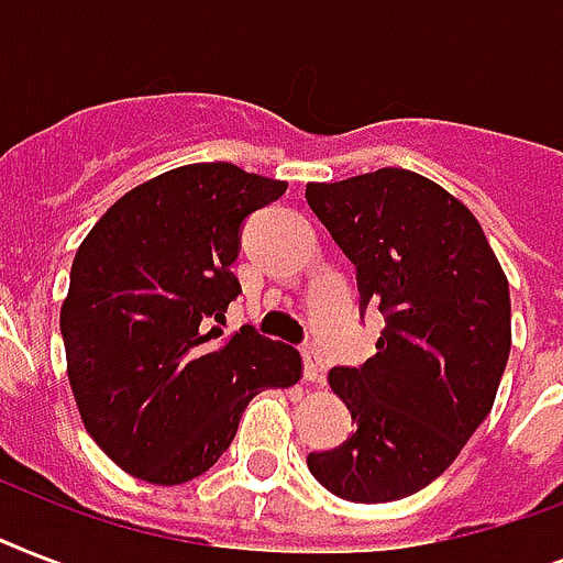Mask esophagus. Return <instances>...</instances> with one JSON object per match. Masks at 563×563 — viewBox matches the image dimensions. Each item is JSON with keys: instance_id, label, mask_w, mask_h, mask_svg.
I'll list each match as a JSON object with an SVG mask.
<instances>
[{"instance_id": "1", "label": "esophagus", "mask_w": 563, "mask_h": 563, "mask_svg": "<svg viewBox=\"0 0 563 563\" xmlns=\"http://www.w3.org/2000/svg\"><path fill=\"white\" fill-rule=\"evenodd\" d=\"M303 374H307L309 383L321 385L327 376V356L318 351L316 344H307L303 347Z\"/></svg>"}]
</instances>
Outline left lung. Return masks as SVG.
Masks as SVG:
<instances>
[{"label": "left lung", "instance_id": "obj_1", "mask_svg": "<svg viewBox=\"0 0 563 563\" xmlns=\"http://www.w3.org/2000/svg\"><path fill=\"white\" fill-rule=\"evenodd\" d=\"M307 203L356 265L362 316L385 318L365 365L330 371L356 432L309 453V473L351 503H394L488 418L511 351L508 280L473 212L415 172L309 184Z\"/></svg>", "mask_w": 563, "mask_h": 563}]
</instances>
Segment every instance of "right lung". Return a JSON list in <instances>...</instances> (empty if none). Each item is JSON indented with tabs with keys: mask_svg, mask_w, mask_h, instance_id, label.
Returning <instances> with one entry per match:
<instances>
[{
	"mask_svg": "<svg viewBox=\"0 0 563 563\" xmlns=\"http://www.w3.org/2000/svg\"><path fill=\"white\" fill-rule=\"evenodd\" d=\"M283 180L233 163L180 166L110 207L78 247L60 335L92 441L125 473L184 485L219 462L263 388L300 379L291 344L242 327L216 347L254 210Z\"/></svg>",
	"mask_w": 563,
	"mask_h": 563,
	"instance_id": "obj_1",
	"label": "right lung"
}]
</instances>
